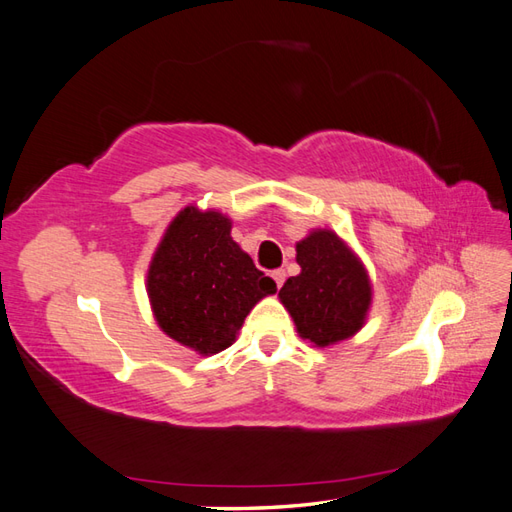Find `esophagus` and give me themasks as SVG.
Wrapping results in <instances>:
<instances>
[{
    "mask_svg": "<svg viewBox=\"0 0 512 512\" xmlns=\"http://www.w3.org/2000/svg\"><path fill=\"white\" fill-rule=\"evenodd\" d=\"M271 276H273V280H276V284H278V289H280V286L284 284V278H286V271H284V269H276V271H273V273H271Z\"/></svg>",
    "mask_w": 512,
    "mask_h": 512,
    "instance_id": "1",
    "label": "esophagus"
}]
</instances>
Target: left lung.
Segmentation results:
<instances>
[{"mask_svg": "<svg viewBox=\"0 0 512 512\" xmlns=\"http://www.w3.org/2000/svg\"><path fill=\"white\" fill-rule=\"evenodd\" d=\"M297 265L302 273L286 280L278 295L302 339L326 347L363 328L371 304L369 276L339 236L310 232L297 243Z\"/></svg>", "mask_w": 512, "mask_h": 512, "instance_id": "obj_1", "label": "left lung"}]
</instances>
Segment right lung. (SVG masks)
Instances as JSON below:
<instances>
[{"instance_id":"add662e5","label":"right lung","mask_w":512,"mask_h":512,"mask_svg":"<svg viewBox=\"0 0 512 512\" xmlns=\"http://www.w3.org/2000/svg\"><path fill=\"white\" fill-rule=\"evenodd\" d=\"M215 210L184 208L171 221L147 271V293L162 332L199 354L226 350L249 310L276 282L232 241Z\"/></svg>"}]
</instances>
